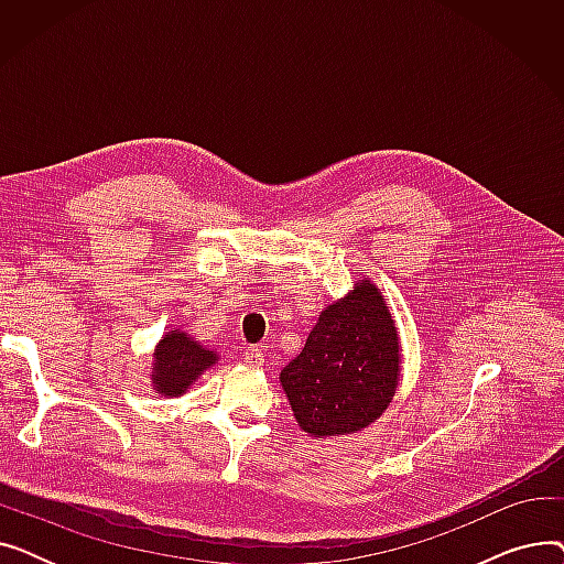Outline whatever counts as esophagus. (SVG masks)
<instances>
[{"mask_svg": "<svg viewBox=\"0 0 564 564\" xmlns=\"http://www.w3.org/2000/svg\"><path fill=\"white\" fill-rule=\"evenodd\" d=\"M245 361L249 364V366H260L264 359H262V349L258 347V345H249L247 349H245Z\"/></svg>", "mask_w": 564, "mask_h": 564, "instance_id": "obj_1", "label": "esophagus"}]
</instances>
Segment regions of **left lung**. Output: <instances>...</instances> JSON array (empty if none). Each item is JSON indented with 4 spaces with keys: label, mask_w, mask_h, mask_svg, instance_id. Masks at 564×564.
I'll use <instances>...</instances> for the list:
<instances>
[{
    "label": "left lung",
    "mask_w": 564,
    "mask_h": 564,
    "mask_svg": "<svg viewBox=\"0 0 564 564\" xmlns=\"http://www.w3.org/2000/svg\"><path fill=\"white\" fill-rule=\"evenodd\" d=\"M398 332L381 292L364 281L322 311L308 340L283 370L294 419L311 436L351 434L389 406L400 375Z\"/></svg>",
    "instance_id": "left-lung-1"
}]
</instances>
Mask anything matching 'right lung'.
I'll return each mask as SVG.
<instances>
[{
    "mask_svg": "<svg viewBox=\"0 0 564 564\" xmlns=\"http://www.w3.org/2000/svg\"><path fill=\"white\" fill-rule=\"evenodd\" d=\"M217 361V354L200 347L185 334H166L155 351V389L164 395H181L189 383Z\"/></svg>",
    "mask_w": 564,
    "mask_h": 564,
    "instance_id": "add662e5",
    "label": "right lung"
}]
</instances>
